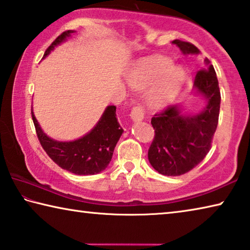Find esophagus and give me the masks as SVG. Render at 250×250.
I'll list each match as a JSON object with an SVG mask.
<instances>
[{
  "label": "esophagus",
  "mask_w": 250,
  "mask_h": 250,
  "mask_svg": "<svg viewBox=\"0 0 250 250\" xmlns=\"http://www.w3.org/2000/svg\"><path fill=\"white\" fill-rule=\"evenodd\" d=\"M130 117L131 119L133 121H142L145 119V109H143L141 105H134L131 110V113H130Z\"/></svg>",
  "instance_id": "obj_1"
}]
</instances>
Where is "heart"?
I'll use <instances>...</instances> for the list:
<instances>
[{"label": "heart", "instance_id": "1", "mask_svg": "<svg viewBox=\"0 0 250 250\" xmlns=\"http://www.w3.org/2000/svg\"><path fill=\"white\" fill-rule=\"evenodd\" d=\"M126 83L133 89H146V100L151 108H162L174 98L183 82V70L170 59L149 58L135 64L126 74Z\"/></svg>", "mask_w": 250, "mask_h": 250}]
</instances>
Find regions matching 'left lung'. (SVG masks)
Returning a JSON list of instances; mask_svg holds the SVG:
<instances>
[{
  "instance_id": "1",
  "label": "left lung",
  "mask_w": 250,
  "mask_h": 250,
  "mask_svg": "<svg viewBox=\"0 0 250 250\" xmlns=\"http://www.w3.org/2000/svg\"><path fill=\"white\" fill-rule=\"evenodd\" d=\"M184 55H197L200 49L188 42L175 40ZM205 68L197 71L194 89L206 99L205 108L195 115H185L174 104L151 119L154 139L147 152L152 167L160 174L179 176L185 174L208 153L216 131L221 107V92L213 65L205 58Z\"/></svg>"
}]
</instances>
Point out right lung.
I'll use <instances>...</instances> for the list:
<instances>
[{
  "label": "right lung",
  "mask_w": 250,
  "mask_h": 250,
  "mask_svg": "<svg viewBox=\"0 0 250 250\" xmlns=\"http://www.w3.org/2000/svg\"><path fill=\"white\" fill-rule=\"evenodd\" d=\"M73 33L75 31L62 33L46 49L43 58ZM32 118L39 140L49 158L62 168L77 175H94L104 171L111 161L115 146L124 132L117 119L116 105H108L94 128L74 141L62 142L49 138L42 130L33 110Z\"/></svg>",
  "instance_id": "1"
}]
</instances>
